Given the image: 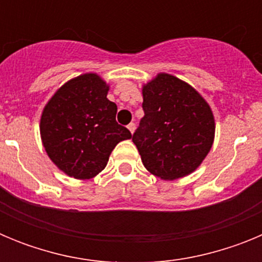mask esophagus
I'll list each match as a JSON object with an SVG mask.
<instances>
[{
	"label": "esophagus",
	"mask_w": 262,
	"mask_h": 262,
	"mask_svg": "<svg viewBox=\"0 0 262 262\" xmlns=\"http://www.w3.org/2000/svg\"><path fill=\"white\" fill-rule=\"evenodd\" d=\"M127 128L129 129V133L134 134V131H135V128H136V124L134 123V122H131V123H129L128 126H127Z\"/></svg>",
	"instance_id": "obj_1"
}]
</instances>
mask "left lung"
<instances>
[{"label":"left lung","mask_w":262,"mask_h":262,"mask_svg":"<svg viewBox=\"0 0 262 262\" xmlns=\"http://www.w3.org/2000/svg\"><path fill=\"white\" fill-rule=\"evenodd\" d=\"M143 111L133 135L147 170L164 180L194 172L211 149V108L184 81L160 73L143 88Z\"/></svg>","instance_id":"obj_1"}]
</instances>
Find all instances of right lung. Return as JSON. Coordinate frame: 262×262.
<instances>
[{
    "label": "right lung",
    "instance_id": "obj_1",
    "mask_svg": "<svg viewBox=\"0 0 262 262\" xmlns=\"http://www.w3.org/2000/svg\"><path fill=\"white\" fill-rule=\"evenodd\" d=\"M107 92L102 78L86 73L62 85L43 110V145L57 168L71 177L93 178L105 169L115 145L131 138L115 120L118 107L107 99Z\"/></svg>",
    "mask_w": 262,
    "mask_h": 262
}]
</instances>
